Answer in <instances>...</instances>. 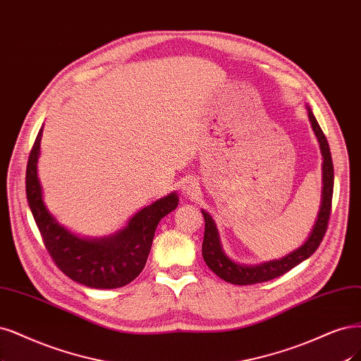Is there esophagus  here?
<instances>
[{
	"label": "esophagus",
	"mask_w": 361,
	"mask_h": 361,
	"mask_svg": "<svg viewBox=\"0 0 361 361\" xmlns=\"http://www.w3.org/2000/svg\"><path fill=\"white\" fill-rule=\"evenodd\" d=\"M198 191H200V188H198V182L192 178H188L183 185H182V194L185 197H195L198 194Z\"/></svg>",
	"instance_id": "1"
}]
</instances>
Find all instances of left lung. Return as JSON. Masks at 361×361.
<instances>
[{"label":"left lung","mask_w":361,"mask_h":361,"mask_svg":"<svg viewBox=\"0 0 361 361\" xmlns=\"http://www.w3.org/2000/svg\"><path fill=\"white\" fill-rule=\"evenodd\" d=\"M307 116H309L310 126H312V130L318 139L321 155H322V198H321V207H319L315 226L312 231H310L307 240L300 247H297L295 251L287 254L279 259L266 261V263H261L257 266H245V264L234 263V261L224 252L215 221L207 212L202 210V214L204 216V239L202 246V254L207 267L212 270L216 276H219L226 282H230L234 285H251V283L275 279L312 255L317 251L319 243L322 242V238H324L327 226H329L330 212H331L333 182H334L333 161H331L329 142L309 106H307Z\"/></svg>","instance_id":"1"}]
</instances>
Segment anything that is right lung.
Returning a JSON list of instances; mask_svg holds the SVG:
<instances>
[{"label": "right lung", "mask_w": 361, "mask_h": 361, "mask_svg": "<svg viewBox=\"0 0 361 361\" xmlns=\"http://www.w3.org/2000/svg\"><path fill=\"white\" fill-rule=\"evenodd\" d=\"M43 127L37 134L28 158L27 198L44 246L61 271L91 288H119L130 283L143 270L158 222L179 203L171 192L135 214L126 227L102 239H85L68 231L54 218L43 202L37 173Z\"/></svg>", "instance_id": "add662e5"}]
</instances>
